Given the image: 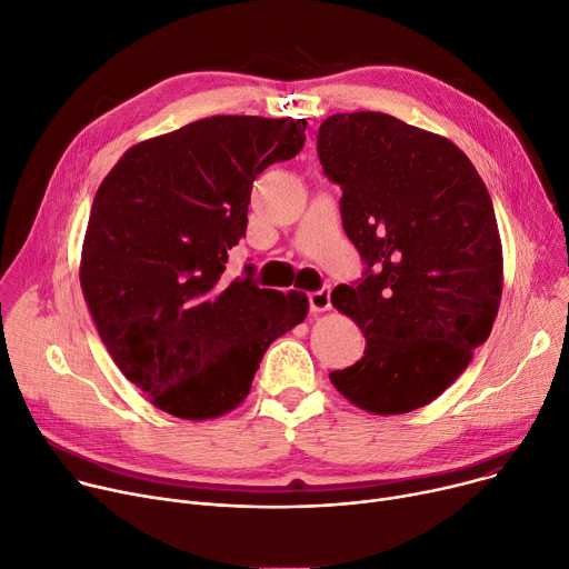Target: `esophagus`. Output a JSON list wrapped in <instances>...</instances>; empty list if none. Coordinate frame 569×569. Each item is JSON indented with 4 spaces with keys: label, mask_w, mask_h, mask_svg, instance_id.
I'll list each match as a JSON object with an SVG mask.
<instances>
[{
    "label": "esophagus",
    "mask_w": 569,
    "mask_h": 569,
    "mask_svg": "<svg viewBox=\"0 0 569 569\" xmlns=\"http://www.w3.org/2000/svg\"><path fill=\"white\" fill-rule=\"evenodd\" d=\"M308 300H310V310L312 312L328 310L330 308V287H321L317 291H310Z\"/></svg>",
    "instance_id": "obj_1"
}]
</instances>
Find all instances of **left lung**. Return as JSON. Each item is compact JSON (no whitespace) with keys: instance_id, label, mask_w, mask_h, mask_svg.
I'll return each mask as SVG.
<instances>
[{"instance_id":"8db88e82","label":"left lung","mask_w":569,"mask_h":569,"mask_svg":"<svg viewBox=\"0 0 569 569\" xmlns=\"http://www.w3.org/2000/svg\"><path fill=\"white\" fill-rule=\"evenodd\" d=\"M317 153L365 263L330 293L362 330L365 356L330 383L377 416L416 411L491 332L503 291L491 197L450 140L383 112L323 119Z\"/></svg>"}]
</instances>
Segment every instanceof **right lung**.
Masks as SVG:
<instances>
[{"label":"right lung","mask_w":569,"mask_h":569,"mask_svg":"<svg viewBox=\"0 0 569 569\" xmlns=\"http://www.w3.org/2000/svg\"><path fill=\"white\" fill-rule=\"evenodd\" d=\"M306 119L220 114L128 149L100 183L80 284L123 377L186 420L218 418L250 392L273 340L308 315V296L261 289L246 266L254 179L306 144Z\"/></svg>","instance_id":"add662e5"}]
</instances>
